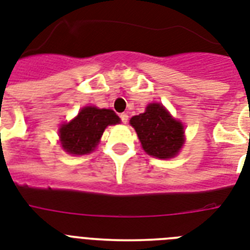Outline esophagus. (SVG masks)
Returning <instances> with one entry per match:
<instances>
[{"label": "esophagus", "mask_w": 250, "mask_h": 250, "mask_svg": "<svg viewBox=\"0 0 250 250\" xmlns=\"http://www.w3.org/2000/svg\"><path fill=\"white\" fill-rule=\"evenodd\" d=\"M119 117H121V119L123 123H127V121H128V114H127V113H122Z\"/></svg>", "instance_id": "1"}]
</instances>
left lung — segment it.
Segmentation results:
<instances>
[{"instance_id": "left-lung-1", "label": "left lung", "mask_w": 250, "mask_h": 250, "mask_svg": "<svg viewBox=\"0 0 250 250\" xmlns=\"http://www.w3.org/2000/svg\"><path fill=\"white\" fill-rule=\"evenodd\" d=\"M146 154L159 159L176 157L185 143L184 125L162 104L153 103L129 121Z\"/></svg>"}]
</instances>
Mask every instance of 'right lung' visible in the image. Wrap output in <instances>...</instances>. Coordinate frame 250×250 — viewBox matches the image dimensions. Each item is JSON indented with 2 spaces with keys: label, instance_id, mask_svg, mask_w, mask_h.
<instances>
[{
  "label": "right lung",
  "instance_id": "1",
  "mask_svg": "<svg viewBox=\"0 0 250 250\" xmlns=\"http://www.w3.org/2000/svg\"><path fill=\"white\" fill-rule=\"evenodd\" d=\"M121 119L111 109L86 106L76 118L59 128L60 145L68 154L84 155L95 150L107 125L119 123Z\"/></svg>",
  "mask_w": 250,
  "mask_h": 250
}]
</instances>
